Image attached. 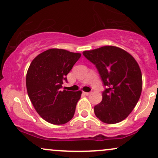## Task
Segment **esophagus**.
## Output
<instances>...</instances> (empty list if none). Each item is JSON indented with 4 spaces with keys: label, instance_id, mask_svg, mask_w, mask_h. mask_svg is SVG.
Returning a JSON list of instances; mask_svg holds the SVG:
<instances>
[{
    "label": "esophagus",
    "instance_id": "obj_1",
    "mask_svg": "<svg viewBox=\"0 0 158 158\" xmlns=\"http://www.w3.org/2000/svg\"><path fill=\"white\" fill-rule=\"evenodd\" d=\"M84 94H85L86 96H88L90 94V92H84Z\"/></svg>",
    "mask_w": 158,
    "mask_h": 158
}]
</instances>
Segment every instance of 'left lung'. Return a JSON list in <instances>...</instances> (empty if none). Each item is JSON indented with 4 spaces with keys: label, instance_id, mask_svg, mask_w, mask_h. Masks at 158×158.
Here are the masks:
<instances>
[{
    "label": "left lung",
    "instance_id": "8db88e82",
    "mask_svg": "<svg viewBox=\"0 0 158 158\" xmlns=\"http://www.w3.org/2000/svg\"><path fill=\"white\" fill-rule=\"evenodd\" d=\"M82 54L95 65L106 89L94 113L101 121L114 124L129 115L142 91V73L135 58L126 50L104 46Z\"/></svg>",
    "mask_w": 158,
    "mask_h": 158
}]
</instances>
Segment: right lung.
<instances>
[{"mask_svg": "<svg viewBox=\"0 0 158 158\" xmlns=\"http://www.w3.org/2000/svg\"><path fill=\"white\" fill-rule=\"evenodd\" d=\"M80 56L78 52L50 49L36 56L29 67L27 94L37 113L47 122L62 125L73 118L81 91L61 88Z\"/></svg>", "mask_w": 158, "mask_h": 158, "instance_id": "1", "label": "right lung"}]
</instances>
